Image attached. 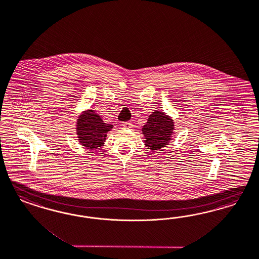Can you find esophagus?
Wrapping results in <instances>:
<instances>
[{
    "label": "esophagus",
    "mask_w": 259,
    "mask_h": 259,
    "mask_svg": "<svg viewBox=\"0 0 259 259\" xmlns=\"http://www.w3.org/2000/svg\"><path fill=\"white\" fill-rule=\"evenodd\" d=\"M122 126H123V128L125 129H129V128H131L132 127V123L130 122V121H126V122H122Z\"/></svg>",
    "instance_id": "34e87169"
}]
</instances>
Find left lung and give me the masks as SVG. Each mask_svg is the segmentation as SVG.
I'll list each match as a JSON object with an SVG mask.
<instances>
[{"mask_svg":"<svg viewBox=\"0 0 259 259\" xmlns=\"http://www.w3.org/2000/svg\"><path fill=\"white\" fill-rule=\"evenodd\" d=\"M142 131L146 147L152 151L160 150L172 141L174 121L165 113L155 111L148 116L147 122L143 125Z\"/></svg>","mask_w":259,"mask_h":259,"instance_id":"8db88e82","label":"left lung"}]
</instances>
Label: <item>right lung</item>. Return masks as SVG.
<instances>
[{
    "instance_id": "obj_1",
    "label": "right lung",
    "mask_w": 259,
    "mask_h": 259,
    "mask_svg": "<svg viewBox=\"0 0 259 259\" xmlns=\"http://www.w3.org/2000/svg\"><path fill=\"white\" fill-rule=\"evenodd\" d=\"M114 125L104 123L94 110L84 111L76 122V134L81 145L87 149H98L106 141L109 131Z\"/></svg>"
}]
</instances>
